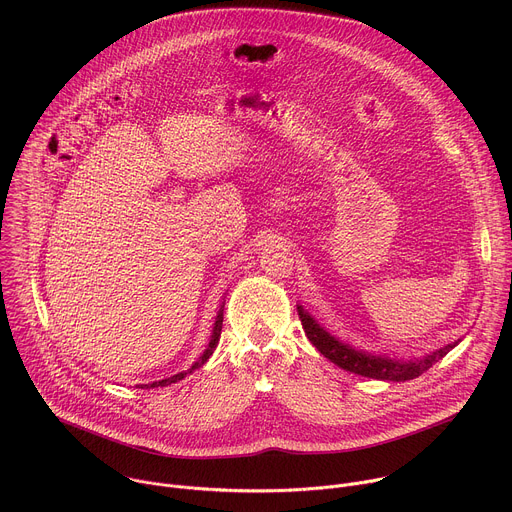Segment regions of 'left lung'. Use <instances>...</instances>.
<instances>
[{"mask_svg":"<svg viewBox=\"0 0 512 512\" xmlns=\"http://www.w3.org/2000/svg\"><path fill=\"white\" fill-rule=\"evenodd\" d=\"M298 314L304 326L306 336L310 342L330 360L336 367L360 375V377H369L377 381H411L419 375H423L429 367L437 360H442L454 346H458L460 338L452 344H446L440 350H433L421 358H411V360H397L385 354H371V352H362L358 348H352L350 344H344L342 340L334 338L328 330H324L306 310L304 306H298Z\"/></svg>","mask_w":512,"mask_h":512,"instance_id":"obj_1","label":"left lung"}]
</instances>
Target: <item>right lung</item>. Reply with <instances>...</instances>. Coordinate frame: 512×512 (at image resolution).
I'll return each mask as SVG.
<instances>
[{"instance_id": "1", "label": "right lung", "mask_w": 512, "mask_h": 512, "mask_svg": "<svg viewBox=\"0 0 512 512\" xmlns=\"http://www.w3.org/2000/svg\"><path fill=\"white\" fill-rule=\"evenodd\" d=\"M223 310H225V304H221V310H218V314H216V320H214V326H212V336H210V342H208V346H206V350L200 354V358L192 364V367L188 369V371H182V373H178V375H174V377H168V379H162V381H156V383H152V385H143V387H168V385H172V383H178V381H182L186 375H190L192 371H196V369H200L202 364L212 356V352H214V348H216V344H218V340H221V330H223ZM141 387V389H143Z\"/></svg>"}]
</instances>
